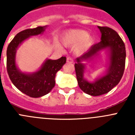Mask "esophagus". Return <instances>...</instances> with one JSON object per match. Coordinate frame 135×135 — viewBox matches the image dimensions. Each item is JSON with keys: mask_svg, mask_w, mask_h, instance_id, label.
<instances>
[{"mask_svg": "<svg viewBox=\"0 0 135 135\" xmlns=\"http://www.w3.org/2000/svg\"><path fill=\"white\" fill-rule=\"evenodd\" d=\"M67 62H68V63H73L74 62L73 58H71V57H67Z\"/></svg>", "mask_w": 135, "mask_h": 135, "instance_id": "esophagus-1", "label": "esophagus"}]
</instances>
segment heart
<instances>
[{"mask_svg":"<svg viewBox=\"0 0 135 135\" xmlns=\"http://www.w3.org/2000/svg\"><path fill=\"white\" fill-rule=\"evenodd\" d=\"M61 40L65 46L76 45L77 51H82L89 47L93 41V38L86 32L82 30H70L61 37Z\"/></svg>","mask_w":135,"mask_h":135,"instance_id":"b5f03b06","label":"heart"}]
</instances>
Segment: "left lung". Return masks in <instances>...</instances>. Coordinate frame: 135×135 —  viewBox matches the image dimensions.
I'll return each instance as SVG.
<instances>
[{
  "label": "left lung",
  "instance_id": "8db88e82",
  "mask_svg": "<svg viewBox=\"0 0 135 135\" xmlns=\"http://www.w3.org/2000/svg\"><path fill=\"white\" fill-rule=\"evenodd\" d=\"M98 27L101 32V40L93 45L87 53L77 59V63L74 65L78 86L82 91L92 96L108 93L118 84L124 74L126 61L125 45L117 32L107 26ZM107 47L110 49L111 60L108 73L94 83H89L83 77L84 67L80 63L81 60L96 55L99 51Z\"/></svg>",
  "mask_w": 135,
  "mask_h": 135
}]
</instances>
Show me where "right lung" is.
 I'll return each mask as SVG.
<instances>
[{
  "label": "right lung",
  "mask_w": 135,
  "mask_h": 135,
  "mask_svg": "<svg viewBox=\"0 0 135 135\" xmlns=\"http://www.w3.org/2000/svg\"><path fill=\"white\" fill-rule=\"evenodd\" d=\"M45 27L46 26H38L19 32L8 45L7 50V70L12 83L23 93L34 98L44 96L53 89L55 84L56 73L66 62L65 57L57 60L48 59L39 71L32 74H23L17 70L15 61L17 46L28 37L42 33Z\"/></svg>",
  "instance_id": "add662e5"
}]
</instances>
